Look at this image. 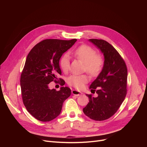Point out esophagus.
<instances>
[{"label": "esophagus", "instance_id": "esophagus-1", "mask_svg": "<svg viewBox=\"0 0 147 147\" xmlns=\"http://www.w3.org/2000/svg\"><path fill=\"white\" fill-rule=\"evenodd\" d=\"M71 92H72V94L76 95V96H80V95L82 94V92H80V91H78L77 90H75V89H73L71 90Z\"/></svg>", "mask_w": 147, "mask_h": 147}]
</instances>
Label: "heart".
I'll list each match as a JSON object with an SVG mask.
<instances>
[{
  "instance_id": "obj_1",
  "label": "heart",
  "mask_w": 147,
  "mask_h": 147,
  "mask_svg": "<svg viewBox=\"0 0 147 147\" xmlns=\"http://www.w3.org/2000/svg\"><path fill=\"white\" fill-rule=\"evenodd\" d=\"M74 55L85 64L86 72L92 76H95L100 73L103 67L104 60L101 56L96 54L94 49L88 45H81L73 52ZM62 70L66 72L69 68V57L68 54L62 56L59 61ZM88 82L86 75H72L67 79L69 85L80 89Z\"/></svg>"
}]
</instances>
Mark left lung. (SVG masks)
Here are the masks:
<instances>
[{
  "label": "left lung",
  "instance_id": "left-lung-1",
  "mask_svg": "<svg viewBox=\"0 0 147 147\" xmlns=\"http://www.w3.org/2000/svg\"><path fill=\"white\" fill-rule=\"evenodd\" d=\"M89 42L100 49L104 56L101 72L89 89L96 97L86 94L89 102L83 109L90 119L102 121L117 112L127 94V69L125 62L113 46L105 40L91 38Z\"/></svg>",
  "mask_w": 147,
  "mask_h": 147
}]
</instances>
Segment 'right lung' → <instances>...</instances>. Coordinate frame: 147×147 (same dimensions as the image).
I'll return each instance as SVG.
<instances>
[{
    "mask_svg": "<svg viewBox=\"0 0 147 147\" xmlns=\"http://www.w3.org/2000/svg\"><path fill=\"white\" fill-rule=\"evenodd\" d=\"M77 39L63 40L45 39L30 51L21 73L20 85L22 101L28 112L37 120L49 121L61 113L65 100L71 95V89L61 87L50 89L49 84L57 82L61 75L59 59ZM61 80V85L64 81Z\"/></svg>",
    "mask_w": 147,
    "mask_h": 147,
    "instance_id": "1",
    "label": "right lung"
}]
</instances>
